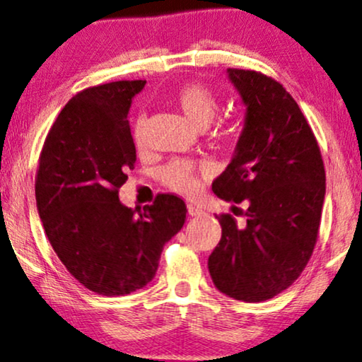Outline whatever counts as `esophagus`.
<instances>
[{
	"label": "esophagus",
	"mask_w": 362,
	"mask_h": 362,
	"mask_svg": "<svg viewBox=\"0 0 362 362\" xmlns=\"http://www.w3.org/2000/svg\"><path fill=\"white\" fill-rule=\"evenodd\" d=\"M187 210H189L190 216H200L202 214H204V210H202L200 206H195V205H189L187 206Z\"/></svg>",
	"instance_id": "1"
}]
</instances>
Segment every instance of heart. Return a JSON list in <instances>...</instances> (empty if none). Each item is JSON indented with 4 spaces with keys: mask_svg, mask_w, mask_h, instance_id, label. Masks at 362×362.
I'll return each mask as SVG.
<instances>
[{
    "mask_svg": "<svg viewBox=\"0 0 362 362\" xmlns=\"http://www.w3.org/2000/svg\"><path fill=\"white\" fill-rule=\"evenodd\" d=\"M173 104L190 120L195 127L204 129L214 120L218 110V99L214 90L200 83H189L180 86L173 94ZM144 119H137L134 124V139L137 144L142 142ZM197 168L194 163L184 160H173L163 168L162 178L167 187L180 194H192L197 189Z\"/></svg>",
    "mask_w": 362,
    "mask_h": 362,
    "instance_id": "obj_1",
    "label": "heart"
}]
</instances>
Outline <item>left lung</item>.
I'll list each match as a JSON object with an SVG mask.
<instances>
[{
	"mask_svg": "<svg viewBox=\"0 0 362 362\" xmlns=\"http://www.w3.org/2000/svg\"><path fill=\"white\" fill-rule=\"evenodd\" d=\"M245 109L231 162L211 184L220 199L247 200L238 225L221 215L209 257L214 285L247 303L267 301L298 279L315 250L326 194L320 147L290 93L257 71L226 69Z\"/></svg>",
	"mask_w": 362,
	"mask_h": 362,
	"instance_id": "1",
	"label": "left lung"
}]
</instances>
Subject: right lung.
<instances>
[{"instance_id":"obj_1","label":"right lung","mask_w":362,"mask_h":362,"mask_svg":"<svg viewBox=\"0 0 362 362\" xmlns=\"http://www.w3.org/2000/svg\"><path fill=\"white\" fill-rule=\"evenodd\" d=\"M146 81L77 93L47 134L36 177L37 214L62 264L88 290L124 296L152 281L160 253L185 223L184 200L157 195L129 209L119 200L136 163L127 115Z\"/></svg>"}]
</instances>
